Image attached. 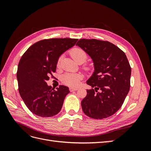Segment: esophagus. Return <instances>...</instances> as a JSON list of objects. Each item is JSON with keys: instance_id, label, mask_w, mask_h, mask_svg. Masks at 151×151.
Wrapping results in <instances>:
<instances>
[{"instance_id": "1", "label": "esophagus", "mask_w": 151, "mask_h": 151, "mask_svg": "<svg viewBox=\"0 0 151 151\" xmlns=\"http://www.w3.org/2000/svg\"><path fill=\"white\" fill-rule=\"evenodd\" d=\"M70 92H72V91H77V89H78V88H70Z\"/></svg>"}]
</instances>
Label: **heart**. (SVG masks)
<instances>
[{
	"instance_id": "heart-1",
	"label": "heart",
	"mask_w": 151,
	"mask_h": 151,
	"mask_svg": "<svg viewBox=\"0 0 151 151\" xmlns=\"http://www.w3.org/2000/svg\"><path fill=\"white\" fill-rule=\"evenodd\" d=\"M70 55L77 63H84L87 58V55L85 52L78 48L72 49L70 51ZM60 61L61 57L58 59V64L60 63ZM90 66L84 67V69L86 70H90ZM82 79H83V75L81 74H73V73H67L62 77V81L63 83L71 87H77L79 84Z\"/></svg>"
}]
</instances>
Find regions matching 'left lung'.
Returning <instances> with one entry per match:
<instances>
[{
  "label": "left lung",
  "instance_id": "8db88e82",
  "mask_svg": "<svg viewBox=\"0 0 151 151\" xmlns=\"http://www.w3.org/2000/svg\"><path fill=\"white\" fill-rule=\"evenodd\" d=\"M76 45L92 59L94 68L86 81L92 88L82 100L83 110L94 119L110 116L121 108L130 89L131 67L126 55L106 41L81 39Z\"/></svg>",
  "mask_w": 151,
  "mask_h": 151
}]
</instances>
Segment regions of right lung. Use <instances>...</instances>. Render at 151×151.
<instances>
[{
	"mask_svg": "<svg viewBox=\"0 0 151 151\" xmlns=\"http://www.w3.org/2000/svg\"><path fill=\"white\" fill-rule=\"evenodd\" d=\"M77 39L52 38L41 40L26 50L19 62L17 79L24 103L35 115H56L61 110L68 88L61 85L57 90L48 86L50 76L56 71L58 60L74 47Z\"/></svg>",
	"mask_w": 151,
	"mask_h": 151,
	"instance_id": "obj_1",
	"label": "right lung"
}]
</instances>
